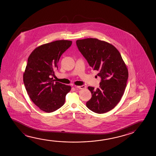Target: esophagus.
I'll return each mask as SVG.
<instances>
[{
    "label": "esophagus",
    "mask_w": 156,
    "mask_h": 156,
    "mask_svg": "<svg viewBox=\"0 0 156 156\" xmlns=\"http://www.w3.org/2000/svg\"><path fill=\"white\" fill-rule=\"evenodd\" d=\"M75 87L77 88H79V89H81V90L85 89L86 88V86H85V85H82V86H75Z\"/></svg>",
    "instance_id": "esophagus-1"
}]
</instances>
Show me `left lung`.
Masks as SVG:
<instances>
[{
    "label": "left lung",
    "instance_id": "left-lung-1",
    "mask_svg": "<svg viewBox=\"0 0 156 156\" xmlns=\"http://www.w3.org/2000/svg\"><path fill=\"white\" fill-rule=\"evenodd\" d=\"M77 46L93 70L101 78L99 87H88L92 98L86 103L90 110L104 114L114 108L127 86L128 71L116 48L95 38L77 40Z\"/></svg>",
    "mask_w": 156,
    "mask_h": 156
}]
</instances>
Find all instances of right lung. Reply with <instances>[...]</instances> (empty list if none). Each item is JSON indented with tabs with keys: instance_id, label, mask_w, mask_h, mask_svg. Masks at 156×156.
<instances>
[{
	"instance_id": "obj_1",
	"label": "right lung",
	"mask_w": 156,
	"mask_h": 156,
	"mask_svg": "<svg viewBox=\"0 0 156 156\" xmlns=\"http://www.w3.org/2000/svg\"><path fill=\"white\" fill-rule=\"evenodd\" d=\"M72 41L57 40L41 45L28 57L23 82L32 101L42 111L52 112L63 105L70 86L55 82L54 70L58 69L61 55L71 46Z\"/></svg>"
}]
</instances>
